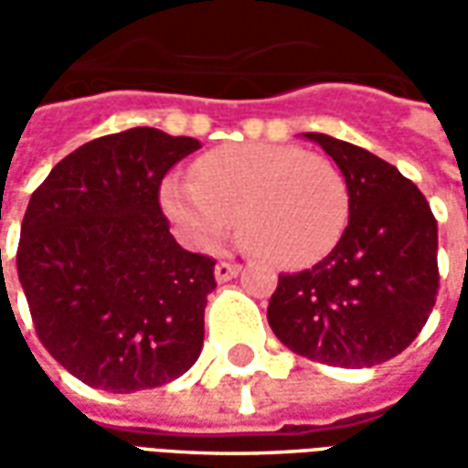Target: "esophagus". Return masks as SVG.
Segmentation results:
<instances>
[{"label":"esophagus","mask_w":468,"mask_h":468,"mask_svg":"<svg viewBox=\"0 0 468 468\" xmlns=\"http://www.w3.org/2000/svg\"><path fill=\"white\" fill-rule=\"evenodd\" d=\"M238 271H240V265H238V263H228V261H220V263L215 265V281H218V283H225V281L235 278V275H238Z\"/></svg>","instance_id":"esophagus-1"}]
</instances>
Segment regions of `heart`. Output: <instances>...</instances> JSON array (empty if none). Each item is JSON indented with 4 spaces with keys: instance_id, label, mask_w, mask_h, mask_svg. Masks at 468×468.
Returning a JSON list of instances; mask_svg holds the SVG:
<instances>
[{
    "instance_id": "obj_1",
    "label": "heart",
    "mask_w": 468,
    "mask_h": 468,
    "mask_svg": "<svg viewBox=\"0 0 468 468\" xmlns=\"http://www.w3.org/2000/svg\"><path fill=\"white\" fill-rule=\"evenodd\" d=\"M160 203L177 235L215 250L240 223L243 243L278 265L324 258L348 220V185L324 154L268 143L225 144L193 165V183L170 177Z\"/></svg>"
}]
</instances>
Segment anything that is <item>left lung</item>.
<instances>
[{
	"label": "left lung",
	"mask_w": 468,
	"mask_h": 468,
	"mask_svg": "<svg viewBox=\"0 0 468 468\" xmlns=\"http://www.w3.org/2000/svg\"><path fill=\"white\" fill-rule=\"evenodd\" d=\"M348 185V225L324 261L278 278L268 324L311 361L368 368L421 334L439 293V228L416 185L393 165L331 134L305 133Z\"/></svg>",
	"instance_id": "left-lung-1"
}]
</instances>
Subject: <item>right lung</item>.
I'll list each match as a JSON object with an SVG mask.
<instances>
[{
    "label": "right lung",
    "mask_w": 468,
    "mask_h": 468,
    "mask_svg": "<svg viewBox=\"0 0 468 468\" xmlns=\"http://www.w3.org/2000/svg\"><path fill=\"white\" fill-rule=\"evenodd\" d=\"M195 137L133 127L77 147L27 205L16 248L39 341L92 388L133 393L183 376L203 351L215 261L177 245L160 207Z\"/></svg>",
    "instance_id": "add662e5"
}]
</instances>
